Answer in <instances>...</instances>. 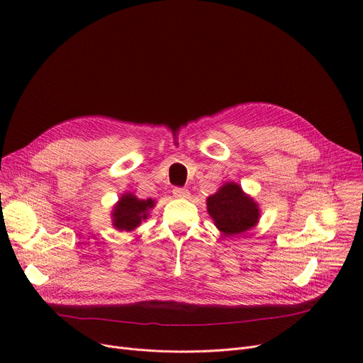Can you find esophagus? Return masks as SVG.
I'll use <instances>...</instances> for the list:
<instances>
[{
    "label": "esophagus",
    "mask_w": 363,
    "mask_h": 363,
    "mask_svg": "<svg viewBox=\"0 0 363 363\" xmlns=\"http://www.w3.org/2000/svg\"><path fill=\"white\" fill-rule=\"evenodd\" d=\"M172 194H174V197H177V199H188L189 197V191L186 188H182V186H175L174 189H172Z\"/></svg>",
    "instance_id": "obj_1"
}]
</instances>
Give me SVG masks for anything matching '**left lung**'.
<instances>
[{
    "label": "left lung",
    "mask_w": 363,
    "mask_h": 363,
    "mask_svg": "<svg viewBox=\"0 0 363 363\" xmlns=\"http://www.w3.org/2000/svg\"><path fill=\"white\" fill-rule=\"evenodd\" d=\"M207 211L225 235L249 231L259 220L257 204L234 182L225 184L216 194L207 199Z\"/></svg>",
    "instance_id": "8db88e82"
}]
</instances>
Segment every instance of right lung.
<instances>
[{"label": "right lung", "mask_w": 363, "mask_h": 363, "mask_svg": "<svg viewBox=\"0 0 363 363\" xmlns=\"http://www.w3.org/2000/svg\"><path fill=\"white\" fill-rule=\"evenodd\" d=\"M155 206L151 199L140 200L132 194L122 196L113 212V225L121 231H132L148 216V208Z\"/></svg>", "instance_id": "right-lung-1"}]
</instances>
